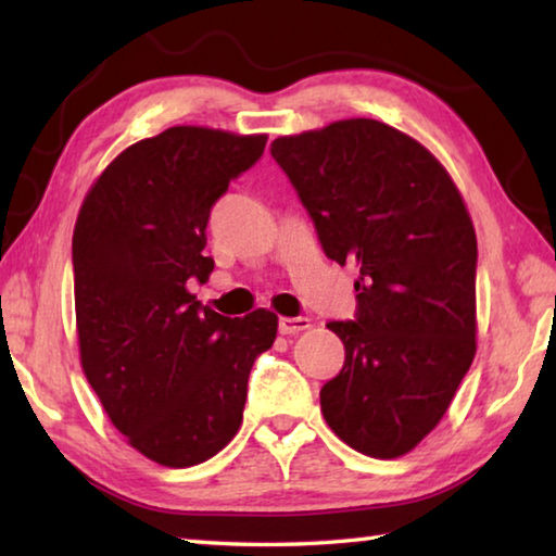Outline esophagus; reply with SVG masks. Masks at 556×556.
Masks as SVG:
<instances>
[{"instance_id":"34e87169","label":"esophagus","mask_w":556,"mask_h":556,"mask_svg":"<svg viewBox=\"0 0 556 556\" xmlns=\"http://www.w3.org/2000/svg\"><path fill=\"white\" fill-rule=\"evenodd\" d=\"M306 328H312V321H308V318H304V316H281L279 318V333L281 336H296V333H301V331H306Z\"/></svg>"}]
</instances>
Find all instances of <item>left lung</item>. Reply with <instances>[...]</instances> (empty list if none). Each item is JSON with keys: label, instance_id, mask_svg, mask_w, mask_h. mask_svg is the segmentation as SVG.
I'll return each mask as SVG.
<instances>
[{"label": "left lung", "instance_id": "obj_1", "mask_svg": "<svg viewBox=\"0 0 556 556\" xmlns=\"http://www.w3.org/2000/svg\"><path fill=\"white\" fill-rule=\"evenodd\" d=\"M324 252L355 262V321L321 388L333 434L372 458H400L437 429L476 355L478 244L464 195L417 139L378 119H338L277 137Z\"/></svg>", "mask_w": 556, "mask_h": 556}]
</instances>
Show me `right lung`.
<instances>
[{"label":"right lung","mask_w":556,"mask_h":556,"mask_svg":"<svg viewBox=\"0 0 556 556\" xmlns=\"http://www.w3.org/2000/svg\"><path fill=\"white\" fill-rule=\"evenodd\" d=\"M267 135L178 125L119 152L73 230L83 372L127 444L188 468L238 434L248 378L277 338L267 308L230 318L188 291L208 281L213 203L265 152Z\"/></svg>","instance_id":"right-lung-1"}]
</instances>
